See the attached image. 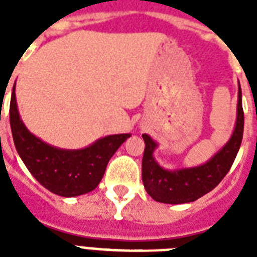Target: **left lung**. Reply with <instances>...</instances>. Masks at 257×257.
I'll return each mask as SVG.
<instances>
[{
    "label": "left lung",
    "mask_w": 257,
    "mask_h": 257,
    "mask_svg": "<svg viewBox=\"0 0 257 257\" xmlns=\"http://www.w3.org/2000/svg\"><path fill=\"white\" fill-rule=\"evenodd\" d=\"M244 131V112L241 105V89L239 84L237 96V117L235 131L231 139L215 156L205 164L195 168H181L175 171L161 168L157 164L153 152L157 144L148 136L143 135L145 141L143 156V183L145 191L153 200L165 204L191 203L211 192L227 175L239 152Z\"/></svg>",
    "instance_id": "1"
}]
</instances>
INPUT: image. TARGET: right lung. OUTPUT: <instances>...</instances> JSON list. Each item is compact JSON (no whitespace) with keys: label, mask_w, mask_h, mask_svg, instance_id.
Listing matches in <instances>:
<instances>
[{"label":"right lung","mask_w":257,"mask_h":257,"mask_svg":"<svg viewBox=\"0 0 257 257\" xmlns=\"http://www.w3.org/2000/svg\"><path fill=\"white\" fill-rule=\"evenodd\" d=\"M10 128L18 155L42 187L58 196L74 197L100 184L110 157L129 133L110 135L84 149H60L46 144L28 131L17 109L16 93L10 100Z\"/></svg>","instance_id":"add662e5"}]
</instances>
